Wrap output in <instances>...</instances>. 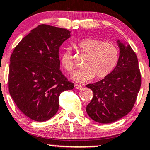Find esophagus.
<instances>
[{"label":"esophagus","mask_w":150,"mask_h":150,"mask_svg":"<svg viewBox=\"0 0 150 150\" xmlns=\"http://www.w3.org/2000/svg\"><path fill=\"white\" fill-rule=\"evenodd\" d=\"M83 88V86L81 85H78V84H75V89L76 90H81Z\"/></svg>","instance_id":"obj_1"}]
</instances>
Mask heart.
<instances>
[{
    "label": "heart",
    "instance_id": "b5f03b06",
    "mask_svg": "<svg viewBox=\"0 0 150 150\" xmlns=\"http://www.w3.org/2000/svg\"><path fill=\"white\" fill-rule=\"evenodd\" d=\"M77 48L83 55H87L84 67L73 75L75 81L86 82L95 76L103 78L114 70L119 59V50L114 43L104 42L95 38H85L78 42ZM60 62L65 71L72 73L75 69L73 58L69 49L60 55Z\"/></svg>",
    "mask_w": 150,
    "mask_h": 150
}]
</instances>
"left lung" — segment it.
Listing matches in <instances>:
<instances>
[{
	"instance_id": "obj_1",
	"label": "left lung",
	"mask_w": 150,
	"mask_h": 150,
	"mask_svg": "<svg viewBox=\"0 0 150 150\" xmlns=\"http://www.w3.org/2000/svg\"><path fill=\"white\" fill-rule=\"evenodd\" d=\"M120 57L115 68L108 76L87 88L93 98L86 111L94 121L103 124L121 119L132 110L141 87L137 57L130 45L118 41Z\"/></svg>"
}]
</instances>
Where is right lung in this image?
<instances>
[{"label":"right lung","mask_w":150,"mask_h":150,"mask_svg":"<svg viewBox=\"0 0 150 150\" xmlns=\"http://www.w3.org/2000/svg\"><path fill=\"white\" fill-rule=\"evenodd\" d=\"M70 31L45 24L33 29L11 56L8 88L18 108L28 117L44 122L59 108V97L74 84L60 70L59 49Z\"/></svg>","instance_id":"add662e5"}]
</instances>
